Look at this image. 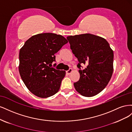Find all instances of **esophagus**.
Segmentation results:
<instances>
[{
    "label": "esophagus",
    "instance_id": "34e87169",
    "mask_svg": "<svg viewBox=\"0 0 132 132\" xmlns=\"http://www.w3.org/2000/svg\"><path fill=\"white\" fill-rule=\"evenodd\" d=\"M72 71H73L72 69H71V68H70L69 70H68L67 71V74H71V73L72 72Z\"/></svg>",
    "mask_w": 132,
    "mask_h": 132
}]
</instances>
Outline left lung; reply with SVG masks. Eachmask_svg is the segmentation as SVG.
<instances>
[{"label":"left lung","instance_id":"left-lung-1","mask_svg":"<svg viewBox=\"0 0 132 132\" xmlns=\"http://www.w3.org/2000/svg\"><path fill=\"white\" fill-rule=\"evenodd\" d=\"M73 53L78 59L80 79L75 90L85 97L100 93L108 84L113 71V52L105 38L90 34L67 37ZM87 67L81 70V65Z\"/></svg>","mask_w":132,"mask_h":132}]
</instances>
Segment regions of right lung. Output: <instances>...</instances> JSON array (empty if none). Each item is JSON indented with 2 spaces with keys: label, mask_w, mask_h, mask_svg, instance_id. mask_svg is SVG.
Returning <instances> with one entry per match:
<instances>
[{
  "label": "right lung",
  "mask_w": 132,
  "mask_h": 132,
  "mask_svg": "<svg viewBox=\"0 0 132 132\" xmlns=\"http://www.w3.org/2000/svg\"><path fill=\"white\" fill-rule=\"evenodd\" d=\"M68 42L62 35L39 34L27 39L20 50V75L35 95L47 98L59 91L65 71L55 69L52 64L55 61V53Z\"/></svg>",
  "instance_id": "1"
}]
</instances>
